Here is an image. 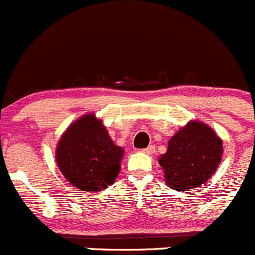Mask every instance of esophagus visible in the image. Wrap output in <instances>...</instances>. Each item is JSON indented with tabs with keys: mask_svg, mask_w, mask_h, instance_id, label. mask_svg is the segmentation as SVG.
Returning a JSON list of instances; mask_svg holds the SVG:
<instances>
[{
	"mask_svg": "<svg viewBox=\"0 0 255 255\" xmlns=\"http://www.w3.org/2000/svg\"><path fill=\"white\" fill-rule=\"evenodd\" d=\"M141 152L145 153V154H153V153L155 152V147H154V145H149V147L141 149Z\"/></svg>",
	"mask_w": 255,
	"mask_h": 255,
	"instance_id": "1",
	"label": "esophagus"
}]
</instances>
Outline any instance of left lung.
<instances>
[{
    "label": "left lung",
    "mask_w": 255,
    "mask_h": 255,
    "mask_svg": "<svg viewBox=\"0 0 255 255\" xmlns=\"http://www.w3.org/2000/svg\"><path fill=\"white\" fill-rule=\"evenodd\" d=\"M224 154V144L206 123L190 120L168 140L167 152L158 157L164 182L176 191L194 189L208 181Z\"/></svg>",
    "instance_id": "obj_1"
}]
</instances>
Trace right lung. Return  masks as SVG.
Returning a JSON list of instances; mask_svg holds the SVG:
<instances>
[{"label":"right lung","mask_w":255,"mask_h":255,"mask_svg":"<svg viewBox=\"0 0 255 255\" xmlns=\"http://www.w3.org/2000/svg\"><path fill=\"white\" fill-rule=\"evenodd\" d=\"M124 152L123 147L114 143L103 121L94 114H85L61 135L56 163L71 185L97 193L115 182Z\"/></svg>","instance_id":"right-lung-1"}]
</instances>
